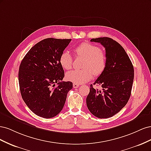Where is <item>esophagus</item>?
<instances>
[{
  "label": "esophagus",
  "mask_w": 151,
  "mask_h": 151,
  "mask_svg": "<svg viewBox=\"0 0 151 151\" xmlns=\"http://www.w3.org/2000/svg\"><path fill=\"white\" fill-rule=\"evenodd\" d=\"M79 84H77V83H74V84H73V87H74V88H79Z\"/></svg>",
  "instance_id": "1"
}]
</instances>
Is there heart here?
<instances>
[{
  "instance_id": "heart-1",
  "label": "heart",
  "mask_w": 151,
  "mask_h": 151,
  "mask_svg": "<svg viewBox=\"0 0 151 151\" xmlns=\"http://www.w3.org/2000/svg\"><path fill=\"white\" fill-rule=\"evenodd\" d=\"M77 56L84 57L83 69L72 70L67 72L66 79L77 84L88 81L93 76H99L104 70L107 64V56L103 50L92 43L84 42L74 49ZM61 66L66 70L70 69L73 65V57L69 52H63L60 57Z\"/></svg>"
}]
</instances>
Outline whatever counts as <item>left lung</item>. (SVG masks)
Segmentation results:
<instances>
[{
  "mask_svg": "<svg viewBox=\"0 0 151 151\" xmlns=\"http://www.w3.org/2000/svg\"><path fill=\"white\" fill-rule=\"evenodd\" d=\"M91 42L101 43L105 48L107 64L94 84L90 86L86 104L89 111L99 118L111 117L127 104L130 97L134 70L130 58L121 45L108 37L93 38Z\"/></svg>",
  "mask_w": 151,
  "mask_h": 151,
  "instance_id": "left-lung-1",
  "label": "left lung"
}]
</instances>
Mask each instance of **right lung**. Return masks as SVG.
Here are the masks:
<instances>
[{"mask_svg": "<svg viewBox=\"0 0 151 151\" xmlns=\"http://www.w3.org/2000/svg\"><path fill=\"white\" fill-rule=\"evenodd\" d=\"M71 40L44 39L32 47L21 62L18 78L22 98L39 116L50 118L57 115L72 89V82H61L64 70L59 61Z\"/></svg>", "mask_w": 151, "mask_h": 151, "instance_id": "add662e5", "label": "right lung"}]
</instances>
